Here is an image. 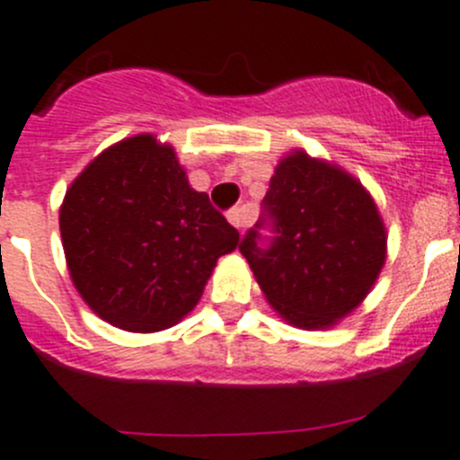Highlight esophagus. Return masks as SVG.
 I'll return each instance as SVG.
<instances>
[{"instance_id":"1","label":"esophagus","mask_w":460,"mask_h":460,"mask_svg":"<svg viewBox=\"0 0 460 460\" xmlns=\"http://www.w3.org/2000/svg\"><path fill=\"white\" fill-rule=\"evenodd\" d=\"M226 217H229V222L235 226V229H244V226L252 225L253 213L249 207H234V208H229Z\"/></svg>"}]
</instances>
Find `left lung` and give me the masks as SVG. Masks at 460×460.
<instances>
[{"label":"left lung","instance_id":"8db88e82","mask_svg":"<svg viewBox=\"0 0 460 460\" xmlns=\"http://www.w3.org/2000/svg\"><path fill=\"white\" fill-rule=\"evenodd\" d=\"M385 247L378 208L360 182L296 151L278 164L238 249L271 307L296 327L318 329L363 303Z\"/></svg>","mask_w":460,"mask_h":460}]
</instances>
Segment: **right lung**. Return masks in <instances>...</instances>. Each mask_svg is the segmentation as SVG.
I'll use <instances>...</instances> for the list:
<instances>
[{"instance_id": "1", "label": "right lung", "mask_w": 460, "mask_h": 460, "mask_svg": "<svg viewBox=\"0 0 460 460\" xmlns=\"http://www.w3.org/2000/svg\"><path fill=\"white\" fill-rule=\"evenodd\" d=\"M59 231L82 298L127 332H160L187 316L240 238L153 136L115 144L82 171Z\"/></svg>"}]
</instances>
